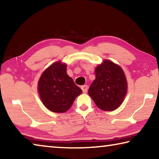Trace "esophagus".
I'll return each mask as SVG.
<instances>
[{"instance_id":"34e87169","label":"esophagus","mask_w":159,"mask_h":159,"mask_svg":"<svg viewBox=\"0 0 159 159\" xmlns=\"http://www.w3.org/2000/svg\"><path fill=\"white\" fill-rule=\"evenodd\" d=\"M81 90L84 93H86L88 91V85H84L81 86Z\"/></svg>"}]
</instances>
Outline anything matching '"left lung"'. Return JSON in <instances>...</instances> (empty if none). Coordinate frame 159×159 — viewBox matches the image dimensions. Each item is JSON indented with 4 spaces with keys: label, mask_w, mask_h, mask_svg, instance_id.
<instances>
[{
    "label": "left lung",
    "mask_w": 159,
    "mask_h": 159,
    "mask_svg": "<svg viewBox=\"0 0 159 159\" xmlns=\"http://www.w3.org/2000/svg\"><path fill=\"white\" fill-rule=\"evenodd\" d=\"M95 79L89 90V95L98 108L113 111L124 101L127 93V80L122 67L105 59L95 69Z\"/></svg>",
    "instance_id": "1"
}]
</instances>
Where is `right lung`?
I'll list each match as a JSON object with an SVG mask.
<instances>
[{"instance_id": "obj_1", "label": "right lung", "mask_w": 159, "mask_h": 159, "mask_svg": "<svg viewBox=\"0 0 159 159\" xmlns=\"http://www.w3.org/2000/svg\"><path fill=\"white\" fill-rule=\"evenodd\" d=\"M66 63L58 61L45 69L37 84L43 105L50 111L63 113L70 109L82 90L66 73Z\"/></svg>"}]
</instances>
